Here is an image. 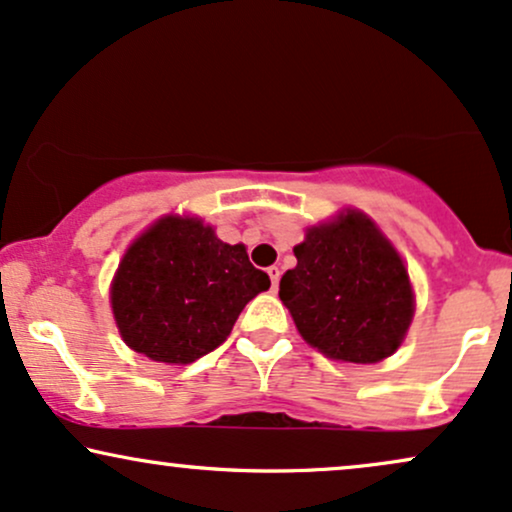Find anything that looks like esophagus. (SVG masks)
<instances>
[{
	"mask_svg": "<svg viewBox=\"0 0 512 512\" xmlns=\"http://www.w3.org/2000/svg\"><path fill=\"white\" fill-rule=\"evenodd\" d=\"M267 274H269V279H272V291H276V288H279V279H281V269H279V267H276V264H274V267H269V269H267Z\"/></svg>",
	"mask_w": 512,
	"mask_h": 512,
	"instance_id": "obj_1",
	"label": "esophagus"
}]
</instances>
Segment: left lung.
I'll use <instances>...</instances> for the list:
<instances>
[{"label":"left lung","mask_w":512,"mask_h":512,"mask_svg":"<svg viewBox=\"0 0 512 512\" xmlns=\"http://www.w3.org/2000/svg\"><path fill=\"white\" fill-rule=\"evenodd\" d=\"M293 252L279 298L310 346L357 365L396 353L412 319L410 279L365 214L315 226Z\"/></svg>","instance_id":"left-lung-1"}]
</instances>
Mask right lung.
Returning a JSON list of instances; mask_svg holds the SVG:
<instances>
[{"instance_id": "obj_1", "label": "right lung", "mask_w": 512, "mask_h": 512, "mask_svg": "<svg viewBox=\"0 0 512 512\" xmlns=\"http://www.w3.org/2000/svg\"><path fill=\"white\" fill-rule=\"evenodd\" d=\"M269 283L243 245L219 240L200 219L166 217L123 255L112 310L135 353L188 365L226 341L243 307Z\"/></svg>"}]
</instances>
